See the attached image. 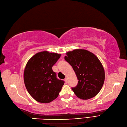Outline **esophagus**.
I'll use <instances>...</instances> for the list:
<instances>
[{"label":"esophagus","instance_id":"1","mask_svg":"<svg viewBox=\"0 0 127 127\" xmlns=\"http://www.w3.org/2000/svg\"><path fill=\"white\" fill-rule=\"evenodd\" d=\"M64 80L66 83H67V78H65L64 79Z\"/></svg>","mask_w":127,"mask_h":127}]
</instances>
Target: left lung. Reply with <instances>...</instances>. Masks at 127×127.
<instances>
[{"instance_id":"1","label":"left lung","mask_w":127,"mask_h":127,"mask_svg":"<svg viewBox=\"0 0 127 127\" xmlns=\"http://www.w3.org/2000/svg\"><path fill=\"white\" fill-rule=\"evenodd\" d=\"M64 58L78 80L77 85L72 87L77 96L87 100L96 95L105 81V71L97 57L89 51L76 49L67 52Z\"/></svg>"}]
</instances>
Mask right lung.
Instances as JSON below:
<instances>
[{
    "label": "right lung",
    "mask_w": 127,
    "mask_h": 127,
    "mask_svg": "<svg viewBox=\"0 0 127 127\" xmlns=\"http://www.w3.org/2000/svg\"><path fill=\"white\" fill-rule=\"evenodd\" d=\"M61 54L44 51L34 55L28 61L24 74V83L30 95L41 103L51 102L59 95L64 81L58 79L52 67Z\"/></svg>",
    "instance_id": "obj_1"
}]
</instances>
